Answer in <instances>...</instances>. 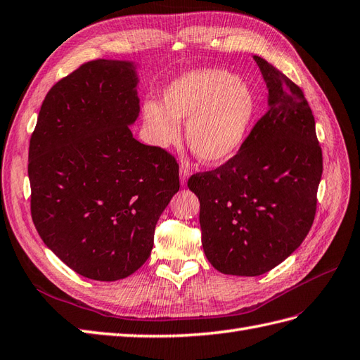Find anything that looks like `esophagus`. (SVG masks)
<instances>
[{
    "label": "esophagus",
    "mask_w": 360,
    "mask_h": 360,
    "mask_svg": "<svg viewBox=\"0 0 360 360\" xmlns=\"http://www.w3.org/2000/svg\"><path fill=\"white\" fill-rule=\"evenodd\" d=\"M188 177H189V167H188V165H181V167H180V183L183 186L186 185Z\"/></svg>",
    "instance_id": "esophagus-1"
}]
</instances>
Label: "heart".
<instances>
[{"label": "heart", "instance_id": "obj_1", "mask_svg": "<svg viewBox=\"0 0 360 360\" xmlns=\"http://www.w3.org/2000/svg\"><path fill=\"white\" fill-rule=\"evenodd\" d=\"M254 115L251 87L221 69L191 70L169 84L163 105L154 100L143 105V117L158 146L175 145L179 122H186L188 146L207 165L226 162L240 149Z\"/></svg>", "mask_w": 360, "mask_h": 360}]
</instances>
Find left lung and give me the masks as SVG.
Returning <instances> with one entry per match:
<instances>
[{"label": "left lung", "instance_id": "obj_1", "mask_svg": "<svg viewBox=\"0 0 360 360\" xmlns=\"http://www.w3.org/2000/svg\"><path fill=\"white\" fill-rule=\"evenodd\" d=\"M254 60L268 86V110L234 157L188 180L200 200L207 260L223 274L248 277L268 273L300 246L323 169L305 94L268 61Z\"/></svg>", "mask_w": 360, "mask_h": 360}]
</instances>
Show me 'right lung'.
<instances>
[{"label": "right lung", "mask_w": 360, "mask_h": 360, "mask_svg": "<svg viewBox=\"0 0 360 360\" xmlns=\"http://www.w3.org/2000/svg\"><path fill=\"white\" fill-rule=\"evenodd\" d=\"M135 87L131 63H84L47 92L29 143L38 234L94 281H120L148 260L160 215L180 189L175 157L132 137Z\"/></svg>", "instance_id": "obj_1"}]
</instances>
